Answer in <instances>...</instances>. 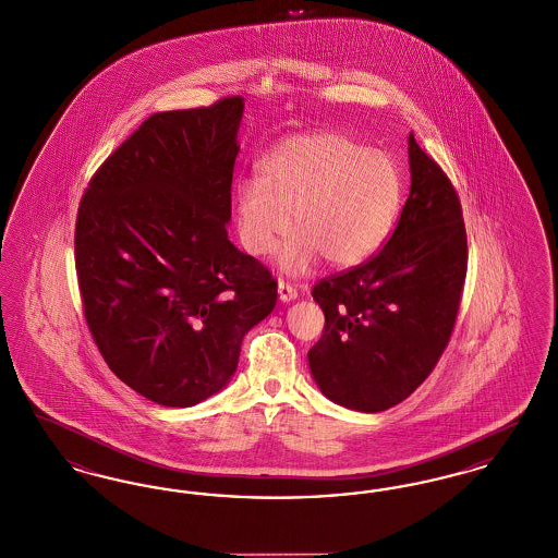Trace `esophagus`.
Wrapping results in <instances>:
<instances>
[{
  "mask_svg": "<svg viewBox=\"0 0 558 558\" xmlns=\"http://www.w3.org/2000/svg\"><path fill=\"white\" fill-rule=\"evenodd\" d=\"M278 296H280V301L282 303H291V301H294L296 299V289L294 287H291L289 282H278Z\"/></svg>",
  "mask_w": 558,
  "mask_h": 558,
  "instance_id": "obj_1",
  "label": "esophagus"
}]
</instances>
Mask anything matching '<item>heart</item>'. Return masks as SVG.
<instances>
[{
	"label": "heart",
	"instance_id": "heart-1",
	"mask_svg": "<svg viewBox=\"0 0 558 558\" xmlns=\"http://www.w3.org/2000/svg\"><path fill=\"white\" fill-rule=\"evenodd\" d=\"M403 203L398 160L345 133L292 135L267 153L259 180L234 190L236 230L246 253L269 255L292 228L278 266L301 276L328 266H360L380 248Z\"/></svg>",
	"mask_w": 558,
	"mask_h": 558
}]
</instances>
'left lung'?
I'll list each match as a JSON object with an SVG mask.
<instances>
[{
  "label": "left lung",
  "instance_id": "1",
  "mask_svg": "<svg viewBox=\"0 0 558 558\" xmlns=\"http://www.w3.org/2000/svg\"><path fill=\"white\" fill-rule=\"evenodd\" d=\"M410 194L383 251L314 287L324 332L307 362L319 391L355 412L414 393L450 341L466 276V230L448 175L408 137Z\"/></svg>",
  "mask_w": 558,
  "mask_h": 558
}]
</instances>
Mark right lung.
<instances>
[{"label": "right lung", "mask_w": 558, "mask_h": 558, "mask_svg": "<svg viewBox=\"0 0 558 558\" xmlns=\"http://www.w3.org/2000/svg\"><path fill=\"white\" fill-rule=\"evenodd\" d=\"M244 98L148 117L83 194L75 266L89 332L128 387L167 408L219 393L276 305L228 239Z\"/></svg>", "instance_id": "obj_1"}]
</instances>
